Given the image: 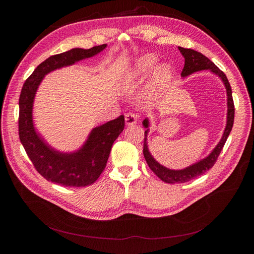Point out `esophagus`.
Wrapping results in <instances>:
<instances>
[{"mask_svg":"<svg viewBox=\"0 0 254 254\" xmlns=\"http://www.w3.org/2000/svg\"><path fill=\"white\" fill-rule=\"evenodd\" d=\"M125 121H126V125H134L136 123V115L133 112H128L125 114Z\"/></svg>","mask_w":254,"mask_h":254,"instance_id":"esophagus-1","label":"esophagus"}]
</instances>
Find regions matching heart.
I'll use <instances>...</instances> for the list:
<instances>
[{
	"label": "heart",
	"instance_id": "obj_1",
	"mask_svg": "<svg viewBox=\"0 0 254 254\" xmlns=\"http://www.w3.org/2000/svg\"><path fill=\"white\" fill-rule=\"evenodd\" d=\"M158 58L153 54H146V55L137 58L134 66L130 73V77L133 79H143L147 76L156 66ZM171 77V67L167 64H161L155 68L152 73V86L160 88L164 86Z\"/></svg>",
	"mask_w": 254,
	"mask_h": 254
}]
</instances>
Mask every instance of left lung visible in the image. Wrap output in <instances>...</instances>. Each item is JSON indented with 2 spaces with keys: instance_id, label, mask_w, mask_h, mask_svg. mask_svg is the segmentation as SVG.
<instances>
[{
  "instance_id": "left-lung-1",
  "label": "left lung",
  "mask_w": 254,
  "mask_h": 254,
  "mask_svg": "<svg viewBox=\"0 0 254 254\" xmlns=\"http://www.w3.org/2000/svg\"><path fill=\"white\" fill-rule=\"evenodd\" d=\"M178 49L183 55L184 59H186L184 60L183 70L181 72V75L183 76V77H186V76L194 73V72H198L201 70H210L213 73L217 74L222 79V81H224L226 89H227V95H228V117H227L228 120H227V126L225 129L224 135H222L218 145L211 152V155L209 157H206L205 159L199 161V162H197L196 164L190 165L181 171L168 170V168L160 165L157 161L152 158V156L148 151L147 143H146V140H147L146 139V136H147V132H148V130H146L144 133L145 134L144 148H143L144 158L146 160V162H147L150 170L155 173L161 180L166 182V183L188 182L190 179L196 178V177L204 174L205 172L209 171L210 168H212L214 166L215 162L217 161L222 148H224V145L228 139L230 132H231L232 127H233V123H234V110L235 109H234V103H233V97H232V90H231V86H230L226 74L221 70H219V68L215 65L209 58L202 55L201 53H199L194 50H190V49L180 48V47ZM143 125L145 128H147L148 127V120H144Z\"/></svg>"
}]
</instances>
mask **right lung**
Masks as SVG:
<instances>
[{
  "label": "right lung",
  "instance_id": "right-lung-1",
  "mask_svg": "<svg viewBox=\"0 0 254 254\" xmlns=\"http://www.w3.org/2000/svg\"><path fill=\"white\" fill-rule=\"evenodd\" d=\"M106 44L89 50L73 49L45 59L26 79L19 98V136L36 171L48 181L64 187L83 188L93 184L105 170L113 142L125 127V118L118 119L96 127L86 144L74 153H60L45 144L35 131L32 118L36 91L45 74L61 66L96 55Z\"/></svg>",
  "mask_w": 254,
  "mask_h": 254
}]
</instances>
